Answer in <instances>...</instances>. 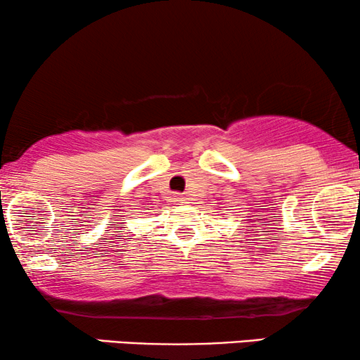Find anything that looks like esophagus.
Here are the masks:
<instances>
[{
    "instance_id": "esophagus-1",
    "label": "esophagus",
    "mask_w": 360,
    "mask_h": 360,
    "mask_svg": "<svg viewBox=\"0 0 360 360\" xmlns=\"http://www.w3.org/2000/svg\"><path fill=\"white\" fill-rule=\"evenodd\" d=\"M184 201H185V200L181 198L180 195H175V196H174V203H175V205H184Z\"/></svg>"
}]
</instances>
